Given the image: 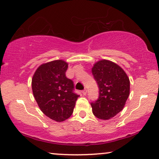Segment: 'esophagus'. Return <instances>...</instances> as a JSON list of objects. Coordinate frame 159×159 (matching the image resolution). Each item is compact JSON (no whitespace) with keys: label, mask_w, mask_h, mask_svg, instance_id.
<instances>
[{"label":"esophagus","mask_w":159,"mask_h":159,"mask_svg":"<svg viewBox=\"0 0 159 159\" xmlns=\"http://www.w3.org/2000/svg\"><path fill=\"white\" fill-rule=\"evenodd\" d=\"M82 93H83V95H84V96H86V93H87V90L84 89V91H82Z\"/></svg>","instance_id":"1"}]
</instances>
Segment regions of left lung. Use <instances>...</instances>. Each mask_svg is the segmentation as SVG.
Here are the masks:
<instances>
[{
    "mask_svg": "<svg viewBox=\"0 0 159 159\" xmlns=\"http://www.w3.org/2000/svg\"><path fill=\"white\" fill-rule=\"evenodd\" d=\"M92 73L99 88L98 100L91 103L93 113L100 119H110L124 108L130 93L129 79L121 67L105 59L94 63Z\"/></svg>",
    "mask_w": 159,
    "mask_h": 159,
    "instance_id": "8db88e82",
    "label": "left lung"
}]
</instances>
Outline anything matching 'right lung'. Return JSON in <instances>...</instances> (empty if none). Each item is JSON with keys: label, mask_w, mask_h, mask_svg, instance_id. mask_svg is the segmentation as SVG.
I'll return each mask as SVG.
<instances>
[{"label": "right lung", "mask_w": 159, "mask_h": 159, "mask_svg": "<svg viewBox=\"0 0 159 159\" xmlns=\"http://www.w3.org/2000/svg\"><path fill=\"white\" fill-rule=\"evenodd\" d=\"M68 64L63 60L43 63L32 78L33 94L46 116L64 121L73 112L79 95L73 93V82L66 76Z\"/></svg>", "instance_id": "obj_1"}]
</instances>
